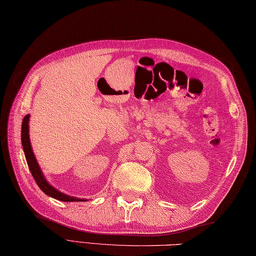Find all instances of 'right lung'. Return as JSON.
I'll return each instance as SVG.
<instances>
[{
	"mask_svg": "<svg viewBox=\"0 0 256 256\" xmlns=\"http://www.w3.org/2000/svg\"><path fill=\"white\" fill-rule=\"evenodd\" d=\"M28 118H30V116H28V114H26V117L23 118L21 140H22V146H23L24 154H26V162H28V170H30L33 178H34V180L36 182L38 186L41 188V190L43 192H46V195H49V196L53 197V198H56V200H62V202H82L84 200L66 195V194H64V192L56 190V188H53L51 185L48 184L46 178L43 177V175H42V172L40 170V167H38V164L36 162L34 154H33V152H32L30 138H28Z\"/></svg>",
	"mask_w": 256,
	"mask_h": 256,
	"instance_id": "obj_1",
	"label": "right lung"
}]
</instances>
